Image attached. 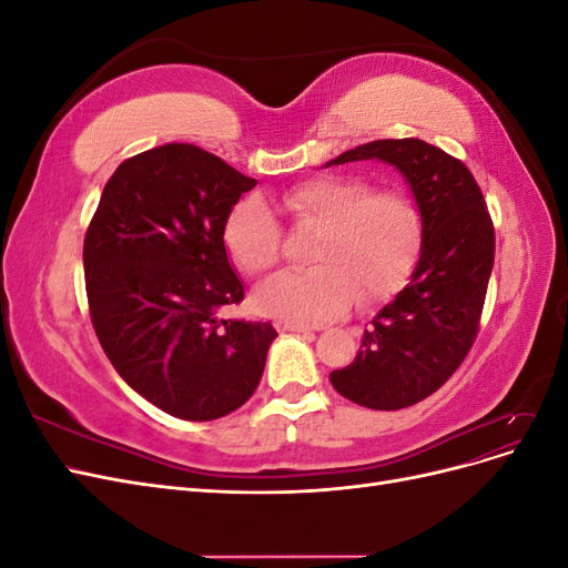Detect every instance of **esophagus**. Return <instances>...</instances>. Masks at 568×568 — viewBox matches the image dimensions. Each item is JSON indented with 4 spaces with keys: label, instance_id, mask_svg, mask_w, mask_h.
<instances>
[{
    "label": "esophagus",
    "instance_id": "34e87169",
    "mask_svg": "<svg viewBox=\"0 0 568 568\" xmlns=\"http://www.w3.org/2000/svg\"><path fill=\"white\" fill-rule=\"evenodd\" d=\"M274 326H277L280 332H315L317 329V326L303 324V322H277Z\"/></svg>",
    "mask_w": 568,
    "mask_h": 568
}]
</instances>
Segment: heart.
I'll return each instance as SVG.
<instances>
[{
  "label": "heart",
  "instance_id": "obj_1",
  "mask_svg": "<svg viewBox=\"0 0 568 568\" xmlns=\"http://www.w3.org/2000/svg\"><path fill=\"white\" fill-rule=\"evenodd\" d=\"M282 211L301 227H320L315 267L280 272L253 291L270 317L322 322L398 291L422 246V213L403 189H374L365 178H313L291 184ZM282 225L263 199H239L222 225V244L246 274L272 270L282 257Z\"/></svg>",
  "mask_w": 568,
  "mask_h": 568
}]
</instances>
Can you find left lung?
I'll return each instance as SVG.
<instances>
[{
	"instance_id": "1",
	"label": "left lung",
	"mask_w": 568,
	"mask_h": 568,
	"mask_svg": "<svg viewBox=\"0 0 568 568\" xmlns=\"http://www.w3.org/2000/svg\"><path fill=\"white\" fill-rule=\"evenodd\" d=\"M379 159L407 178L422 213V253L409 284L367 324L334 388L369 409L422 403L471 351L495 261V230L471 170L415 136L355 146L329 165Z\"/></svg>"
}]
</instances>
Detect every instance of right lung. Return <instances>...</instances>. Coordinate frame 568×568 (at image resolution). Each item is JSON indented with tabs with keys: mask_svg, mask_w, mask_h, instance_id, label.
Wrapping results in <instances>:
<instances>
[{
	"mask_svg": "<svg viewBox=\"0 0 568 568\" xmlns=\"http://www.w3.org/2000/svg\"><path fill=\"white\" fill-rule=\"evenodd\" d=\"M255 186L194 144L118 165L84 234V288L97 338L128 386L168 415L211 422L261 384L270 322L220 320L244 301L222 225Z\"/></svg>",
	"mask_w": 568,
	"mask_h": 568,
	"instance_id": "add662e5",
	"label": "right lung"
}]
</instances>
